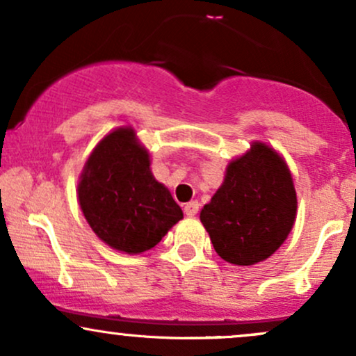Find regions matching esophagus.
<instances>
[{
  "instance_id": "obj_1",
  "label": "esophagus",
  "mask_w": 356,
  "mask_h": 356,
  "mask_svg": "<svg viewBox=\"0 0 356 356\" xmlns=\"http://www.w3.org/2000/svg\"><path fill=\"white\" fill-rule=\"evenodd\" d=\"M184 212H186V216H189V218L195 216L199 212V202L197 201L187 202L186 206H184Z\"/></svg>"
}]
</instances>
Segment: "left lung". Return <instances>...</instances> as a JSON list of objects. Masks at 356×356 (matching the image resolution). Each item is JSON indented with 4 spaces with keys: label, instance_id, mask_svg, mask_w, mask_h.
I'll return each instance as SVG.
<instances>
[{
    "label": "left lung",
    "instance_id": "8db88e82",
    "mask_svg": "<svg viewBox=\"0 0 356 356\" xmlns=\"http://www.w3.org/2000/svg\"><path fill=\"white\" fill-rule=\"evenodd\" d=\"M296 191L275 149L254 142L229 162L222 186L201 211L216 252L238 266H252L280 249L296 219Z\"/></svg>",
    "mask_w": 356,
    "mask_h": 356
}]
</instances>
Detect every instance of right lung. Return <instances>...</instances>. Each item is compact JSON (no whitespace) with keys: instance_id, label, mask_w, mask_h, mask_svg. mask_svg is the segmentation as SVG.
I'll list each match as a JSON object with an SVG mask.
<instances>
[{"instance_id":"right-lung-1","label":"right lung","mask_w":356,"mask_h":356,"mask_svg":"<svg viewBox=\"0 0 356 356\" xmlns=\"http://www.w3.org/2000/svg\"><path fill=\"white\" fill-rule=\"evenodd\" d=\"M79 202L93 232L127 254L154 248L184 218L169 189L155 181L149 152L130 127L110 132L90 154Z\"/></svg>"}]
</instances>
